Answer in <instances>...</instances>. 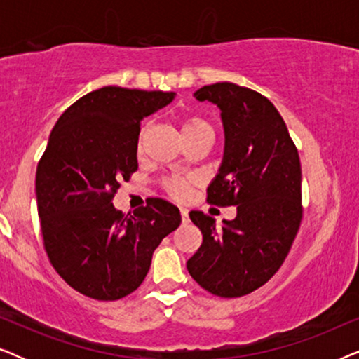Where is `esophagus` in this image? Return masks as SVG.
I'll return each instance as SVG.
<instances>
[{"label": "esophagus", "mask_w": 359, "mask_h": 359, "mask_svg": "<svg viewBox=\"0 0 359 359\" xmlns=\"http://www.w3.org/2000/svg\"><path fill=\"white\" fill-rule=\"evenodd\" d=\"M180 212H181V220H183V224L188 222V220H189L188 209H186V208H180Z\"/></svg>", "instance_id": "1"}]
</instances>
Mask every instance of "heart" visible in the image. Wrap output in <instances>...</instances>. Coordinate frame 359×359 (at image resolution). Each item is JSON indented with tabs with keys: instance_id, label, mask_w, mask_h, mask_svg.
I'll use <instances>...</instances> for the list:
<instances>
[{
	"instance_id": "obj_1",
	"label": "heart",
	"mask_w": 359,
	"mask_h": 359,
	"mask_svg": "<svg viewBox=\"0 0 359 359\" xmlns=\"http://www.w3.org/2000/svg\"><path fill=\"white\" fill-rule=\"evenodd\" d=\"M181 130H183V137L204 134V132H208V134H214V129L212 126H210V122L201 116H186L184 119L181 121ZM142 135H144V130H142L139 144H137V150L139 151L142 150ZM163 188L166 193L175 199H184L186 196L189 194V183L180 178L165 180Z\"/></svg>"
}]
</instances>
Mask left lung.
<instances>
[{
  "label": "left lung",
  "instance_id": "left-lung-1",
  "mask_svg": "<svg viewBox=\"0 0 359 359\" xmlns=\"http://www.w3.org/2000/svg\"><path fill=\"white\" fill-rule=\"evenodd\" d=\"M222 111L224 161L208 188V203L237 205V217H189L203 243L186 266L196 283L219 297H242L271 279L286 259L302 220L301 160L273 102L250 88L222 81L194 93Z\"/></svg>",
  "mask_w": 359,
  "mask_h": 359
}]
</instances>
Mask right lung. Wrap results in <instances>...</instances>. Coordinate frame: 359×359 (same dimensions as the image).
I'll return each instance as SVG.
<instances>
[{
  "instance_id": "1",
  "label": "right lung",
  "mask_w": 359,
  "mask_h": 359,
  "mask_svg": "<svg viewBox=\"0 0 359 359\" xmlns=\"http://www.w3.org/2000/svg\"><path fill=\"white\" fill-rule=\"evenodd\" d=\"M175 93L104 86L73 102L48 137L36 171L43 248L68 286L96 301L129 296L144 281L151 255L178 229L168 201L122 214L112 205L121 181L137 171L140 121Z\"/></svg>"
}]
</instances>
